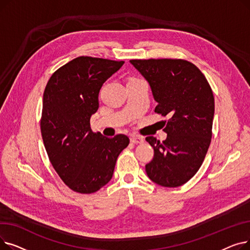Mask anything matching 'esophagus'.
Masks as SVG:
<instances>
[{
    "instance_id": "1",
    "label": "esophagus",
    "mask_w": 250,
    "mask_h": 250,
    "mask_svg": "<svg viewBox=\"0 0 250 250\" xmlns=\"http://www.w3.org/2000/svg\"><path fill=\"white\" fill-rule=\"evenodd\" d=\"M130 143H133V144H142V143H144V140L141 137L133 136V137H130Z\"/></svg>"
}]
</instances>
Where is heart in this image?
Returning <instances> with one entry per match:
<instances>
[{"instance_id": "b5f03b06", "label": "heart", "mask_w": 250, "mask_h": 250, "mask_svg": "<svg viewBox=\"0 0 250 250\" xmlns=\"http://www.w3.org/2000/svg\"><path fill=\"white\" fill-rule=\"evenodd\" d=\"M132 80H138V78H130L128 81H132Z\"/></svg>"}]
</instances>
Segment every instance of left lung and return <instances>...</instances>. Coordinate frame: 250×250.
<instances>
[{"label":"left lung","mask_w":250,"mask_h":250,"mask_svg":"<svg viewBox=\"0 0 250 250\" xmlns=\"http://www.w3.org/2000/svg\"><path fill=\"white\" fill-rule=\"evenodd\" d=\"M145 77L157 101L155 112L163 121L165 141H146L154 157L146 164L149 178L165 188L187 183L200 169L211 144L215 101L211 86L200 69L181 59L130 60Z\"/></svg>","instance_id":"8db88e82"}]
</instances>
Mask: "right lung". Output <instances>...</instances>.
<instances>
[{"mask_svg":"<svg viewBox=\"0 0 250 250\" xmlns=\"http://www.w3.org/2000/svg\"><path fill=\"white\" fill-rule=\"evenodd\" d=\"M125 62L79 57L51 75L45 86L41 130L49 161L65 186L89 194L107 185L118 155L127 147L125 135L113 138L91 129L98 94Z\"/></svg>","mask_w":250,"mask_h":250,"instance_id":"1","label":"right lung"}]
</instances>
